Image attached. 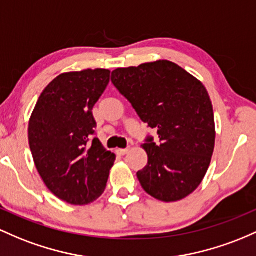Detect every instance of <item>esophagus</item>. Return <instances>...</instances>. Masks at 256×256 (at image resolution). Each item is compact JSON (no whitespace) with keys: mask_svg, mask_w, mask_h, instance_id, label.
Masks as SVG:
<instances>
[{"mask_svg":"<svg viewBox=\"0 0 256 256\" xmlns=\"http://www.w3.org/2000/svg\"><path fill=\"white\" fill-rule=\"evenodd\" d=\"M115 152H116V154H119V156H125V154L128 152V148H125V150H120L119 148V150H116Z\"/></svg>","mask_w":256,"mask_h":256,"instance_id":"esophagus-1","label":"esophagus"}]
</instances>
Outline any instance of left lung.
Wrapping results in <instances>:
<instances>
[{
	"mask_svg": "<svg viewBox=\"0 0 256 256\" xmlns=\"http://www.w3.org/2000/svg\"><path fill=\"white\" fill-rule=\"evenodd\" d=\"M112 82L137 115L156 130L147 138L148 162L137 172L143 190L170 203L186 198L203 181L215 147L212 100L203 84L170 60L118 68Z\"/></svg>",
	"mask_w": 256,
	"mask_h": 256,
	"instance_id": "8db88e82",
	"label": "left lung"
}]
</instances>
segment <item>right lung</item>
Wrapping results in <instances>:
<instances>
[{
	"label": "right lung",
	"mask_w": 256,
	"mask_h": 256,
	"mask_svg": "<svg viewBox=\"0 0 256 256\" xmlns=\"http://www.w3.org/2000/svg\"><path fill=\"white\" fill-rule=\"evenodd\" d=\"M110 70L63 72L47 85L29 120V146L46 187L56 196L86 206L104 192L115 154L96 136L92 109Z\"/></svg>",
	"instance_id": "obj_1"
}]
</instances>
